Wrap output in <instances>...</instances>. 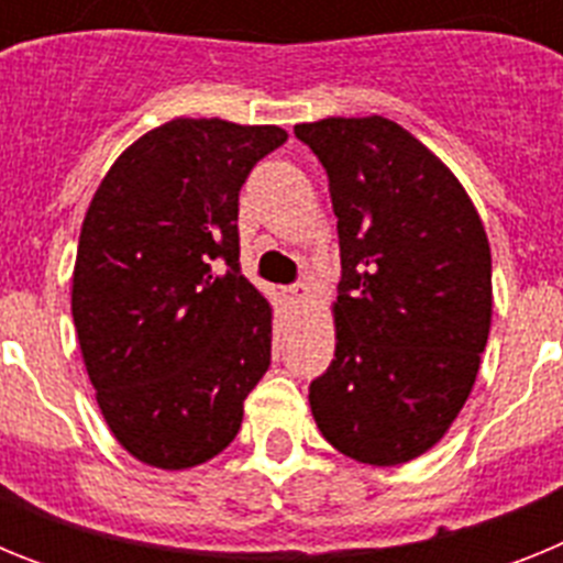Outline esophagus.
Returning a JSON list of instances; mask_svg holds the SVG:
<instances>
[{"instance_id":"esophagus-1","label":"esophagus","mask_w":563,"mask_h":563,"mask_svg":"<svg viewBox=\"0 0 563 563\" xmlns=\"http://www.w3.org/2000/svg\"><path fill=\"white\" fill-rule=\"evenodd\" d=\"M285 296H287V301H290V305H310V301H312V290L307 285L287 287Z\"/></svg>"}]
</instances>
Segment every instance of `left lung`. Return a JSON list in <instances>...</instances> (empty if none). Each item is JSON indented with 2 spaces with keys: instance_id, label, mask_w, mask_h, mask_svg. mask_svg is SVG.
<instances>
[{
  "instance_id": "left-lung-1",
  "label": "left lung",
  "mask_w": 563,
  "mask_h": 563,
  "mask_svg": "<svg viewBox=\"0 0 563 563\" xmlns=\"http://www.w3.org/2000/svg\"><path fill=\"white\" fill-rule=\"evenodd\" d=\"M296 137L330 177L343 271L312 417L341 454L402 465L474 389L494 316L485 225L454 172L383 114L298 123Z\"/></svg>"
}]
</instances>
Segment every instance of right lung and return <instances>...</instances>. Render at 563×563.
Here are the masks:
<instances>
[{"label": "right lung", "instance_id": "add662e5", "mask_svg": "<svg viewBox=\"0 0 563 563\" xmlns=\"http://www.w3.org/2000/svg\"><path fill=\"white\" fill-rule=\"evenodd\" d=\"M285 141L278 126L174 118L89 202L73 321L98 409L143 465L186 471L225 451L271 366L273 307L239 273L236 220L242 183Z\"/></svg>", "mask_w": 563, "mask_h": 563}]
</instances>
